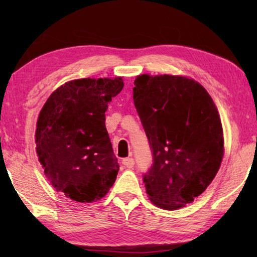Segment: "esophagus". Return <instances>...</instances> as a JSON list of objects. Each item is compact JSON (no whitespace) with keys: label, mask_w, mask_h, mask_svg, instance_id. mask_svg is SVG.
Listing matches in <instances>:
<instances>
[{"label":"esophagus","mask_w":257,"mask_h":257,"mask_svg":"<svg viewBox=\"0 0 257 257\" xmlns=\"http://www.w3.org/2000/svg\"><path fill=\"white\" fill-rule=\"evenodd\" d=\"M122 163H123L124 167L132 169V168H134V165H135V160H134L133 158L123 159V160H122Z\"/></svg>","instance_id":"1"}]
</instances>
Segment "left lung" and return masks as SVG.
I'll list each match as a JSON object with an SVG mask.
<instances>
[{
	"label": "left lung",
	"mask_w": 257,
	"mask_h": 257,
	"mask_svg": "<svg viewBox=\"0 0 257 257\" xmlns=\"http://www.w3.org/2000/svg\"><path fill=\"white\" fill-rule=\"evenodd\" d=\"M134 103L153 163L143 175L156 206L191 203L214 179L223 156V132L214 102L202 85L179 76H138Z\"/></svg>",
	"instance_id": "8db88e82"
}]
</instances>
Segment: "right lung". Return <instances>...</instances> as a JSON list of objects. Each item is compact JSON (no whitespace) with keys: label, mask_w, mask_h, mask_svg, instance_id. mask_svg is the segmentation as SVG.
Returning <instances> with one entry per match:
<instances>
[{"label":"right lung","mask_w":257,"mask_h":257,"mask_svg":"<svg viewBox=\"0 0 257 257\" xmlns=\"http://www.w3.org/2000/svg\"><path fill=\"white\" fill-rule=\"evenodd\" d=\"M122 88V78L69 81L51 95L40 113L38 160L54 188L73 201L101 199L116 179L119 163L105 111Z\"/></svg>","instance_id":"right-lung-1"}]
</instances>
